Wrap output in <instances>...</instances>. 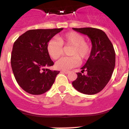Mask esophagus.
Wrapping results in <instances>:
<instances>
[{
  "instance_id": "34e87169",
  "label": "esophagus",
  "mask_w": 129,
  "mask_h": 129,
  "mask_svg": "<svg viewBox=\"0 0 129 129\" xmlns=\"http://www.w3.org/2000/svg\"><path fill=\"white\" fill-rule=\"evenodd\" d=\"M61 72L64 73V74H69V73H70V71H68V70H62V71H61Z\"/></svg>"
}]
</instances>
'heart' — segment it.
<instances>
[{"mask_svg": "<svg viewBox=\"0 0 129 129\" xmlns=\"http://www.w3.org/2000/svg\"><path fill=\"white\" fill-rule=\"evenodd\" d=\"M85 37L76 31H70L57 37V40H52L48 44L49 55L53 59H59L63 54V46H72L70 55L71 57H64L56 62L58 69L70 70L77 67L81 61L87 59L91 52V44L85 41Z\"/></svg>", "mask_w": 129, "mask_h": 129, "instance_id": "b5f03b06", "label": "heart"}]
</instances>
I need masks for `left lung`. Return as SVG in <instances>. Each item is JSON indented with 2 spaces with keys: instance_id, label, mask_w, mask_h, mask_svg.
I'll list each match as a JSON object with an SVG mask.
<instances>
[{
  "instance_id": "left-lung-1",
  "label": "left lung",
  "mask_w": 129,
  "mask_h": 129,
  "mask_svg": "<svg viewBox=\"0 0 129 129\" xmlns=\"http://www.w3.org/2000/svg\"><path fill=\"white\" fill-rule=\"evenodd\" d=\"M86 35L92 42L90 55L81 72L77 73V77L72 82L73 86L81 93L93 95L100 92L109 83L112 77L116 62L114 46L105 33L94 28H72Z\"/></svg>"
}]
</instances>
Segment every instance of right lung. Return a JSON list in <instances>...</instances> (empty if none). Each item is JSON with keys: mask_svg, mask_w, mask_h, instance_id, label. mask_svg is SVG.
I'll use <instances>...</instances> for the list:
<instances>
[{"mask_svg": "<svg viewBox=\"0 0 129 129\" xmlns=\"http://www.w3.org/2000/svg\"><path fill=\"white\" fill-rule=\"evenodd\" d=\"M62 29H30L15 41L11 68L17 83L26 92L40 95L50 89L59 71L47 68L54 64L48 52V44Z\"/></svg>", "mask_w": 129, "mask_h": 129, "instance_id": "obj_1", "label": "right lung"}]
</instances>
